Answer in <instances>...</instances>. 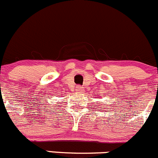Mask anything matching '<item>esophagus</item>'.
<instances>
[{
  "label": "esophagus",
  "mask_w": 158,
  "mask_h": 158,
  "mask_svg": "<svg viewBox=\"0 0 158 158\" xmlns=\"http://www.w3.org/2000/svg\"><path fill=\"white\" fill-rule=\"evenodd\" d=\"M76 91H77V93H84V87H81V86H78V87H76Z\"/></svg>",
  "instance_id": "esophagus-1"
}]
</instances>
